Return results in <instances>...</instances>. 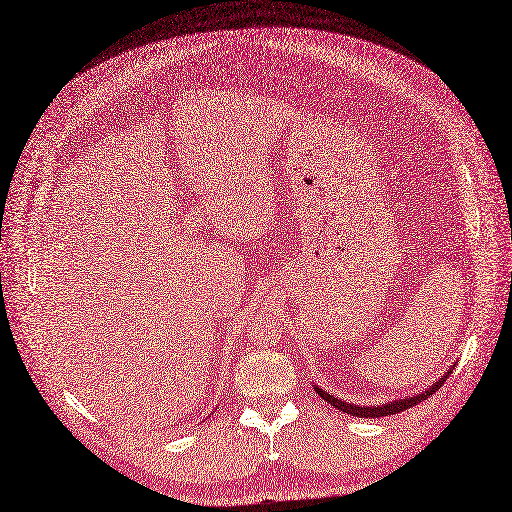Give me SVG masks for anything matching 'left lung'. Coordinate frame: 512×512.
<instances>
[{
	"label": "left lung",
	"instance_id": "left-lung-1",
	"mask_svg": "<svg viewBox=\"0 0 512 512\" xmlns=\"http://www.w3.org/2000/svg\"><path fill=\"white\" fill-rule=\"evenodd\" d=\"M452 367H454V364H452ZM452 367L442 375V379H437L433 385H429V387L425 389V392H419V394H415V396H406V398H400V400L385 402V404H379V406H360V404H352V402H346V400H339V398L327 394L325 389L319 387V385H314V392L319 394L323 400H327L331 406H335L337 410L348 412L350 417L377 419V417H387V415H398V412H402V410H406V408H410V406H417V404H421L423 400H427L429 396H433V394L437 392V389H440V387L444 385V381L450 377Z\"/></svg>",
	"mask_w": 512,
	"mask_h": 512
}]
</instances>
